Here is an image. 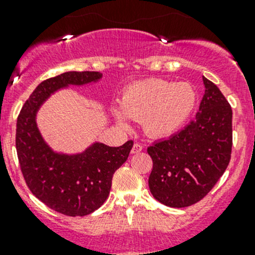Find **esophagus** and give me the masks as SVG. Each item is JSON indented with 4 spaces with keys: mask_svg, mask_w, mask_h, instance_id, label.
Listing matches in <instances>:
<instances>
[{
    "mask_svg": "<svg viewBox=\"0 0 255 255\" xmlns=\"http://www.w3.org/2000/svg\"><path fill=\"white\" fill-rule=\"evenodd\" d=\"M142 150H143V145H140L139 143H134V145H133L132 148V153L137 154V153H140Z\"/></svg>",
    "mask_w": 255,
    "mask_h": 255,
    "instance_id": "34e87169",
    "label": "esophagus"
}]
</instances>
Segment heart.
<instances>
[{
    "label": "heart",
    "mask_w": 255,
    "mask_h": 255,
    "mask_svg": "<svg viewBox=\"0 0 255 255\" xmlns=\"http://www.w3.org/2000/svg\"><path fill=\"white\" fill-rule=\"evenodd\" d=\"M197 96L187 82L146 79L129 85L121 99L123 112L142 122L144 132L151 138H165L177 132L196 107ZM126 125L122 112H116Z\"/></svg>",
    "instance_id": "obj_1"
}]
</instances>
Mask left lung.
I'll return each mask as SVG.
<instances>
[{"instance_id":"1","label":"left lung","mask_w":255,"mask_h":255,"mask_svg":"<svg viewBox=\"0 0 255 255\" xmlns=\"http://www.w3.org/2000/svg\"><path fill=\"white\" fill-rule=\"evenodd\" d=\"M205 95L194 121L170 138L151 144V195L174 208L204 199L227 169L232 153V109L212 81L204 78Z\"/></svg>"}]
</instances>
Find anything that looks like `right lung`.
<instances>
[{
    "label": "right lung",
    "instance_id": "right-lung-1",
    "mask_svg": "<svg viewBox=\"0 0 255 255\" xmlns=\"http://www.w3.org/2000/svg\"><path fill=\"white\" fill-rule=\"evenodd\" d=\"M101 76L99 71H68L44 80L17 118L16 149L25 184L49 208L71 217L90 215L106 201L113 174L127 160L133 140L121 146L95 143L76 155L54 153L38 130L35 113L56 90L97 81Z\"/></svg>",
    "mask_w": 255,
    "mask_h": 255
}]
</instances>
